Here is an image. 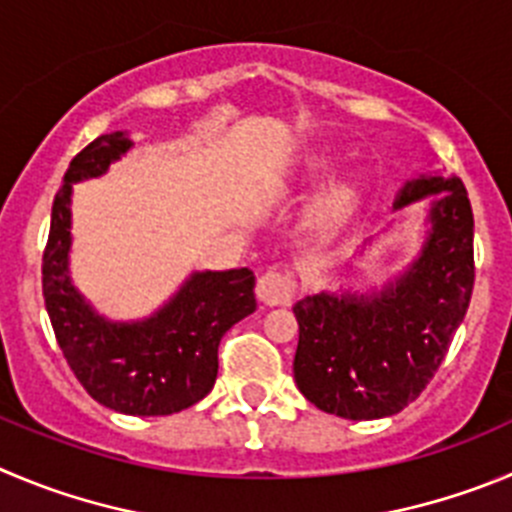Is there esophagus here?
I'll list each match as a JSON object with an SVG mask.
<instances>
[{
  "mask_svg": "<svg viewBox=\"0 0 512 512\" xmlns=\"http://www.w3.org/2000/svg\"><path fill=\"white\" fill-rule=\"evenodd\" d=\"M295 295V283L290 275L278 270L265 272L257 280V298L265 305H288Z\"/></svg>",
  "mask_w": 512,
  "mask_h": 512,
  "instance_id": "obj_1",
  "label": "esophagus"
}]
</instances>
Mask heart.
<instances>
[{"mask_svg":"<svg viewBox=\"0 0 512 512\" xmlns=\"http://www.w3.org/2000/svg\"><path fill=\"white\" fill-rule=\"evenodd\" d=\"M331 169V161L326 156H313V159L305 164V179H321ZM358 202V191L353 184H336L333 189H328L321 197L318 207H315V224L323 229H331L336 224H341L348 214L353 212Z\"/></svg>","mask_w":512,"mask_h":512,"instance_id":"heart-1","label":"heart"}]
</instances>
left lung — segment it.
I'll return each mask as SVG.
<instances>
[{
	"instance_id": "1",
	"label": "left lung",
	"mask_w": 512,
	"mask_h": 512,
	"mask_svg": "<svg viewBox=\"0 0 512 512\" xmlns=\"http://www.w3.org/2000/svg\"><path fill=\"white\" fill-rule=\"evenodd\" d=\"M429 202L422 250L381 288L321 290L293 305L300 338L293 374L300 394L336 417L381 419L422 394L465 321L475 265L465 184L422 174L401 186L394 212Z\"/></svg>"
}]
</instances>
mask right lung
<instances>
[{
    "label": "right lung",
    "instance_id": "right-lung-1",
    "mask_svg": "<svg viewBox=\"0 0 512 512\" xmlns=\"http://www.w3.org/2000/svg\"><path fill=\"white\" fill-rule=\"evenodd\" d=\"M131 148L128 131L103 133L70 161L52 202L42 295L62 356L85 391L113 412L164 417L212 391L219 341L257 308L255 275L247 267L191 272L141 321H111L85 300L70 278L73 184L103 176Z\"/></svg>",
    "mask_w": 512,
    "mask_h": 512
}]
</instances>
